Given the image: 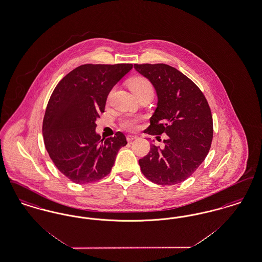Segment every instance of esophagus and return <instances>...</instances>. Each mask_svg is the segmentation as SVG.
Returning a JSON list of instances; mask_svg holds the SVG:
<instances>
[{"label": "esophagus", "instance_id": "1", "mask_svg": "<svg viewBox=\"0 0 262 262\" xmlns=\"http://www.w3.org/2000/svg\"><path fill=\"white\" fill-rule=\"evenodd\" d=\"M137 138V136H132V135H127L126 136V140L127 141H132V140H134V139H136Z\"/></svg>", "mask_w": 262, "mask_h": 262}]
</instances>
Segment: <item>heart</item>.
I'll return each mask as SVG.
<instances>
[{"label": "heart", "instance_id": "obj_1", "mask_svg": "<svg viewBox=\"0 0 262 262\" xmlns=\"http://www.w3.org/2000/svg\"><path fill=\"white\" fill-rule=\"evenodd\" d=\"M129 88L135 95L140 93V92H144V91H152L153 92V88H152L149 80L143 76H137V77L133 78L129 81ZM138 121H139V119L136 116L128 115L122 119L121 125L125 129L133 130L137 127Z\"/></svg>", "mask_w": 262, "mask_h": 262}]
</instances>
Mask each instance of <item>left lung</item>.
I'll return each mask as SVG.
<instances>
[{"instance_id": "1", "label": "left lung", "mask_w": 262, "mask_h": 262, "mask_svg": "<svg viewBox=\"0 0 262 262\" xmlns=\"http://www.w3.org/2000/svg\"><path fill=\"white\" fill-rule=\"evenodd\" d=\"M135 69L155 88L158 102L146 134H165L164 147L150 145L139 159L142 174L152 183L172 186L186 181L204 161L213 138L208 102L187 76L165 63H135Z\"/></svg>"}]
</instances>
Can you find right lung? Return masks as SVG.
Segmentation results:
<instances>
[{
	"label": "right lung",
	"instance_id": "1",
	"mask_svg": "<svg viewBox=\"0 0 262 262\" xmlns=\"http://www.w3.org/2000/svg\"><path fill=\"white\" fill-rule=\"evenodd\" d=\"M133 69L132 63L79 66L54 89L43 119L44 144L59 171L79 185L99 181L112 170L125 146L121 132L109 138L96 134L109 92Z\"/></svg>",
	"mask_w": 262,
	"mask_h": 262
}]
</instances>
